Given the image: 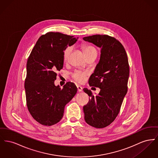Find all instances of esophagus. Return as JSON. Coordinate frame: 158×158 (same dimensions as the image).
Wrapping results in <instances>:
<instances>
[{
  "instance_id": "1",
  "label": "esophagus",
  "mask_w": 158,
  "mask_h": 158,
  "mask_svg": "<svg viewBox=\"0 0 158 158\" xmlns=\"http://www.w3.org/2000/svg\"><path fill=\"white\" fill-rule=\"evenodd\" d=\"M77 91H78L79 92H81V91H82L83 88H82L81 86H79V85H77Z\"/></svg>"
}]
</instances>
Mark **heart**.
Here are the masks:
<instances>
[{
    "label": "heart",
    "mask_w": 158,
    "mask_h": 158,
    "mask_svg": "<svg viewBox=\"0 0 158 158\" xmlns=\"http://www.w3.org/2000/svg\"><path fill=\"white\" fill-rule=\"evenodd\" d=\"M82 48H83L84 54L86 56V58L93 54H97V49L93 46L85 45L82 47ZM72 49H73L72 46H67L64 49L63 51V59L64 61L68 60L69 56L72 51ZM86 75L87 73L86 72H82L81 71H75L72 74V77L76 81L79 83H82L85 81Z\"/></svg>",
    "instance_id": "obj_1"
}]
</instances>
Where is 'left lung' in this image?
<instances>
[{"mask_svg":"<svg viewBox=\"0 0 158 158\" xmlns=\"http://www.w3.org/2000/svg\"><path fill=\"white\" fill-rule=\"evenodd\" d=\"M102 48L99 63L89 79V85L100 88L94 96L84 88L90 97L84 106L86 122L97 128L109 126L119 114L128 91L130 66L128 56L121 42L108 35H96L83 38Z\"/></svg>","mask_w":158,"mask_h":158,"instance_id":"8db88e82","label":"left lung"}]
</instances>
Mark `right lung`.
Wrapping results in <instances>:
<instances>
[{
	"label": "right lung",
	"mask_w": 158,
	"mask_h": 158,
	"mask_svg": "<svg viewBox=\"0 0 158 158\" xmlns=\"http://www.w3.org/2000/svg\"><path fill=\"white\" fill-rule=\"evenodd\" d=\"M76 41L73 36L48 32L39 38L28 56L24 83L27 106L33 119L43 125L60 121L65 105L77 93L72 82L63 88L54 85L57 72L63 67L64 49Z\"/></svg>",
	"instance_id": "right-lung-1"
}]
</instances>
